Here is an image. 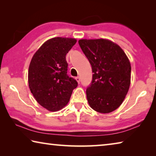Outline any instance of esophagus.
<instances>
[{"label": "esophagus", "mask_w": 156, "mask_h": 156, "mask_svg": "<svg viewBox=\"0 0 156 156\" xmlns=\"http://www.w3.org/2000/svg\"><path fill=\"white\" fill-rule=\"evenodd\" d=\"M75 78H76V80H77L78 83H80V77H79V76H77V77H76Z\"/></svg>", "instance_id": "esophagus-1"}]
</instances>
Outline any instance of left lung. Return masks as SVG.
I'll use <instances>...</instances> for the list:
<instances>
[{
	"label": "left lung",
	"instance_id": "8db88e82",
	"mask_svg": "<svg viewBox=\"0 0 156 156\" xmlns=\"http://www.w3.org/2000/svg\"><path fill=\"white\" fill-rule=\"evenodd\" d=\"M78 43L94 73L86 90L89 105L99 113L113 112L122 103L130 86L129 58L119 45L107 39H81Z\"/></svg>",
	"mask_w": 156,
	"mask_h": 156
}]
</instances>
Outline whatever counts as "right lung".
Listing matches in <instances>:
<instances>
[{
    "label": "right lung",
    "instance_id": "add662e5",
    "mask_svg": "<svg viewBox=\"0 0 156 156\" xmlns=\"http://www.w3.org/2000/svg\"><path fill=\"white\" fill-rule=\"evenodd\" d=\"M76 43L75 38H51L42 44L31 58L29 87L36 101L50 112L67 105L78 86L77 81L67 75L66 60V54Z\"/></svg>",
    "mask_w": 156,
    "mask_h": 156
}]
</instances>
